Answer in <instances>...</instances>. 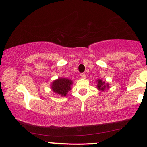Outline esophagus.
I'll return each mask as SVG.
<instances>
[{
    "label": "esophagus",
    "instance_id": "1",
    "mask_svg": "<svg viewBox=\"0 0 147 147\" xmlns=\"http://www.w3.org/2000/svg\"><path fill=\"white\" fill-rule=\"evenodd\" d=\"M80 76L82 78H86V74L84 73H82V74H80Z\"/></svg>",
    "mask_w": 147,
    "mask_h": 147
}]
</instances>
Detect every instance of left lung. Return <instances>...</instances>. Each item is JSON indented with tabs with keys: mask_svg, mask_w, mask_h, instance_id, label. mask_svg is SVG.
Here are the masks:
<instances>
[{
	"mask_svg": "<svg viewBox=\"0 0 147 147\" xmlns=\"http://www.w3.org/2000/svg\"><path fill=\"white\" fill-rule=\"evenodd\" d=\"M98 84H97V88L99 90L104 91L105 90V88H109V84L105 83V82H102L100 79H98Z\"/></svg>",
	"mask_w": 147,
	"mask_h": 147,
	"instance_id": "obj_1",
	"label": "left lung"
}]
</instances>
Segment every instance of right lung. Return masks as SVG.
Masks as SVG:
<instances>
[{
    "label": "right lung",
    "instance_id": "obj_1",
    "mask_svg": "<svg viewBox=\"0 0 147 147\" xmlns=\"http://www.w3.org/2000/svg\"><path fill=\"white\" fill-rule=\"evenodd\" d=\"M72 84L73 82L71 80L65 78H59L51 84V89L56 94L61 96H65L67 93L71 89Z\"/></svg>",
    "mask_w": 147,
    "mask_h": 147
}]
</instances>
